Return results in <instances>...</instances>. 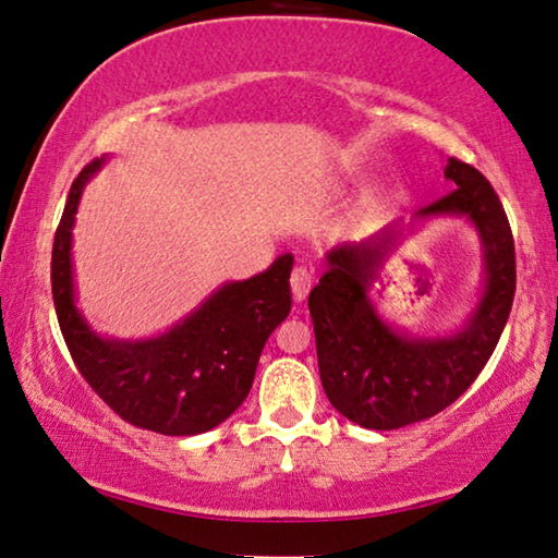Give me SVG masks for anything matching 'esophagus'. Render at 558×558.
<instances>
[{
  "label": "esophagus",
  "mask_w": 558,
  "mask_h": 558,
  "mask_svg": "<svg viewBox=\"0 0 558 558\" xmlns=\"http://www.w3.org/2000/svg\"><path fill=\"white\" fill-rule=\"evenodd\" d=\"M311 286H313V272L305 268V265H298L290 272V288H293V298L295 303H303L307 293H311Z\"/></svg>",
  "instance_id": "esophagus-1"
}]
</instances>
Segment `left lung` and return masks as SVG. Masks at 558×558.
I'll use <instances>...</instances> for the list:
<instances>
[{"instance_id": "1", "label": "left lung", "mask_w": 558, "mask_h": 558, "mask_svg": "<svg viewBox=\"0 0 558 558\" xmlns=\"http://www.w3.org/2000/svg\"><path fill=\"white\" fill-rule=\"evenodd\" d=\"M444 174L451 195L415 210L409 222L393 220L363 243L332 247L326 276L307 298L328 401L363 428H403L451 405L484 371L509 320L517 253L504 207L492 182L471 165L448 157ZM440 217H461L474 228L485 276L460 326L428 337L384 319L369 288L404 240Z\"/></svg>"}]
</instances>
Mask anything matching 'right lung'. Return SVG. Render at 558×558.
<instances>
[{
    "mask_svg": "<svg viewBox=\"0 0 558 558\" xmlns=\"http://www.w3.org/2000/svg\"><path fill=\"white\" fill-rule=\"evenodd\" d=\"M107 157L72 182L52 247V298L64 343L95 393L132 426L162 436L205 434L251 393L265 340L290 313L293 255L247 280H228L168 330L102 336L77 305L72 230L85 185Z\"/></svg>",
    "mask_w": 558,
    "mask_h": 558,
    "instance_id": "obj_1",
    "label": "right lung"
}]
</instances>
